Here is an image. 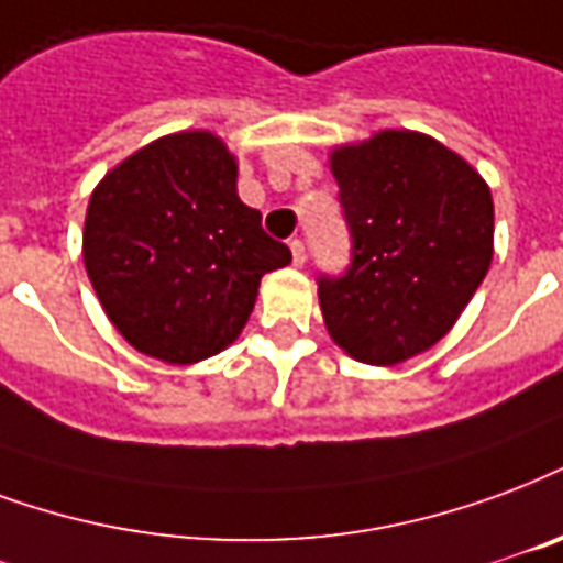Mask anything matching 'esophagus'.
Returning <instances> with one entry per match:
<instances>
[{
  "label": "esophagus",
  "instance_id": "1",
  "mask_svg": "<svg viewBox=\"0 0 563 563\" xmlns=\"http://www.w3.org/2000/svg\"><path fill=\"white\" fill-rule=\"evenodd\" d=\"M289 250H292V265H298V268H301L303 262H307V250H303V241L292 239V241H289Z\"/></svg>",
  "mask_w": 563,
  "mask_h": 563
}]
</instances>
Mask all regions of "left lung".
Segmentation results:
<instances>
[{
  "label": "left lung",
  "mask_w": 563,
  "mask_h": 563,
  "mask_svg": "<svg viewBox=\"0 0 563 563\" xmlns=\"http://www.w3.org/2000/svg\"><path fill=\"white\" fill-rule=\"evenodd\" d=\"M352 260L319 274L334 343L364 364L427 352L472 301L493 262V194L460 154L382 131L331 154Z\"/></svg>",
  "instance_id": "left-lung-1"
}]
</instances>
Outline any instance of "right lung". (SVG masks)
I'll list each match as a JSON object with an SVG mask.
<instances>
[{"instance_id": "right-lung-1", "label": "right lung", "mask_w": 563, "mask_h": 563, "mask_svg": "<svg viewBox=\"0 0 563 563\" xmlns=\"http://www.w3.org/2000/svg\"><path fill=\"white\" fill-rule=\"evenodd\" d=\"M235 176L214 133L185 131L140 148L95 187L82 262L133 349L166 364L218 355L247 324L262 274L292 262L241 202Z\"/></svg>"}]
</instances>
